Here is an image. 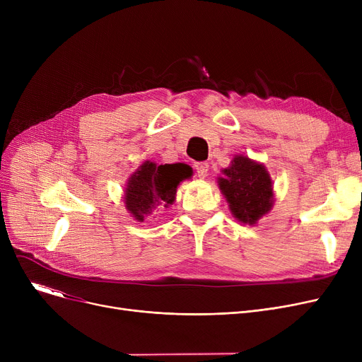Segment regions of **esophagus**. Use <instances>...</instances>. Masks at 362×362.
Listing matches in <instances>:
<instances>
[{
	"mask_svg": "<svg viewBox=\"0 0 362 362\" xmlns=\"http://www.w3.org/2000/svg\"><path fill=\"white\" fill-rule=\"evenodd\" d=\"M208 163H205V161H201V163H195V170H197V173H198V176L201 177V179H204V177H206V175H208Z\"/></svg>",
	"mask_w": 362,
	"mask_h": 362,
	"instance_id": "34e87169",
	"label": "esophagus"
}]
</instances>
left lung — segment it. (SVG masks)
Masks as SVG:
<instances>
[{"label":"left lung","mask_w":362,"mask_h":362,"mask_svg":"<svg viewBox=\"0 0 362 362\" xmlns=\"http://www.w3.org/2000/svg\"><path fill=\"white\" fill-rule=\"evenodd\" d=\"M221 173L217 183L236 220L254 226L270 213L274 204V189L270 173L262 163L239 154Z\"/></svg>","instance_id":"left-lung-1"}]
</instances>
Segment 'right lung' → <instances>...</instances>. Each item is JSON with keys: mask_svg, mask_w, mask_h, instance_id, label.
I'll return each instance as SVG.
<instances>
[{"mask_svg": "<svg viewBox=\"0 0 362 362\" xmlns=\"http://www.w3.org/2000/svg\"><path fill=\"white\" fill-rule=\"evenodd\" d=\"M192 167L185 163L157 164L144 161L124 187L123 201L132 217L144 221L158 206L168 208L176 201L180 182L192 177Z\"/></svg>", "mask_w": 362, "mask_h": 362, "instance_id": "obj_1", "label": "right lung"}]
</instances>
